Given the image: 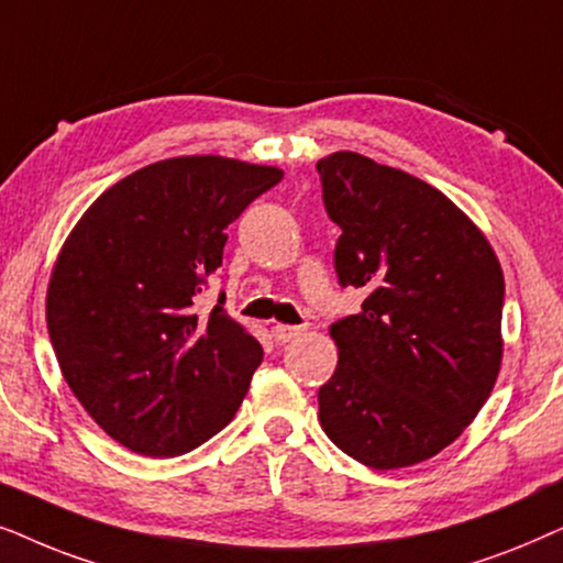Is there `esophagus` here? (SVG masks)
I'll return each mask as SVG.
<instances>
[{"label": "esophagus", "mask_w": 563, "mask_h": 563, "mask_svg": "<svg viewBox=\"0 0 563 563\" xmlns=\"http://www.w3.org/2000/svg\"><path fill=\"white\" fill-rule=\"evenodd\" d=\"M273 334L277 342H290L296 340V336L303 334V327H290V324H275L273 327Z\"/></svg>", "instance_id": "esophagus-1"}]
</instances>
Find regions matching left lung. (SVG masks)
I'll return each instance as SVG.
<instances>
[{"mask_svg":"<svg viewBox=\"0 0 563 563\" xmlns=\"http://www.w3.org/2000/svg\"><path fill=\"white\" fill-rule=\"evenodd\" d=\"M342 229L334 269L360 313L334 321V376L319 388L327 438L365 466L422 463L489 399L501 363L505 275L474 221L432 185L355 152L317 164Z\"/></svg>","mask_w":563,"mask_h":563,"instance_id":"obj_1","label":"left lung"}]
</instances>
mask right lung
<instances>
[{
  "label": "right lung",
  "mask_w": 563,
  "mask_h": 563,
  "mask_svg": "<svg viewBox=\"0 0 563 563\" xmlns=\"http://www.w3.org/2000/svg\"><path fill=\"white\" fill-rule=\"evenodd\" d=\"M283 179L277 167L177 156L104 190L66 239L46 321L66 384L133 453L183 455L236 415L262 347L223 311L195 309L227 229Z\"/></svg>",
  "instance_id": "right-lung-1"
}]
</instances>
